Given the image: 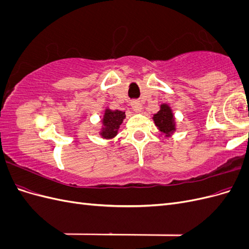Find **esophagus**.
<instances>
[{"mask_svg": "<svg viewBox=\"0 0 249 249\" xmlns=\"http://www.w3.org/2000/svg\"><path fill=\"white\" fill-rule=\"evenodd\" d=\"M131 106H132V109L136 113H140L142 111V105L137 101H133L131 103Z\"/></svg>", "mask_w": 249, "mask_h": 249, "instance_id": "obj_1", "label": "esophagus"}]
</instances>
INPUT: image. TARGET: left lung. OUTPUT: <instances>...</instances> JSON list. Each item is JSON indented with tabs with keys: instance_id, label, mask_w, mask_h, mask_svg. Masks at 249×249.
<instances>
[{
	"instance_id": "obj_1",
	"label": "left lung",
	"mask_w": 249,
	"mask_h": 249,
	"mask_svg": "<svg viewBox=\"0 0 249 249\" xmlns=\"http://www.w3.org/2000/svg\"><path fill=\"white\" fill-rule=\"evenodd\" d=\"M153 120L159 132L165 137L172 136L177 132V120L170 105L163 103L160 105V110L153 115Z\"/></svg>"
}]
</instances>
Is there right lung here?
I'll return each instance as SVG.
<instances>
[{"label":"right lung","instance_id":"add662e5","mask_svg":"<svg viewBox=\"0 0 249 249\" xmlns=\"http://www.w3.org/2000/svg\"><path fill=\"white\" fill-rule=\"evenodd\" d=\"M125 118V112L120 110H111L110 108H105L103 116L101 118V127L99 135L106 140L114 139L120 125Z\"/></svg>","mask_w":249,"mask_h":249}]
</instances>
